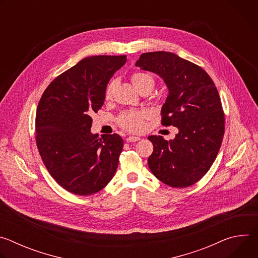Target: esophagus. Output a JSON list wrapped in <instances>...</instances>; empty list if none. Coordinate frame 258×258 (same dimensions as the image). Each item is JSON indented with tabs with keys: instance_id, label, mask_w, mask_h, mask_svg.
Segmentation results:
<instances>
[{
	"instance_id": "obj_1",
	"label": "esophagus",
	"mask_w": 258,
	"mask_h": 258,
	"mask_svg": "<svg viewBox=\"0 0 258 258\" xmlns=\"http://www.w3.org/2000/svg\"><path fill=\"white\" fill-rule=\"evenodd\" d=\"M139 140H140V137H134V136H132V137L126 138V142H128V143H131V142H137V141H139Z\"/></svg>"
}]
</instances>
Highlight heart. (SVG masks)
Masks as SVG:
<instances>
[{"instance_id": "1", "label": "heart", "mask_w": 258, "mask_h": 258, "mask_svg": "<svg viewBox=\"0 0 258 258\" xmlns=\"http://www.w3.org/2000/svg\"><path fill=\"white\" fill-rule=\"evenodd\" d=\"M132 83L134 87L140 91L144 88L150 87L153 89L154 86V79L148 75V73L144 72H135L132 76ZM114 91V83H109L105 90V99L110 100L112 98ZM147 118V113L144 111H130L123 113L119 119L118 122L120 126L131 133H139L143 131L145 125V119Z\"/></svg>"}]
</instances>
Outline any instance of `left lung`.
I'll list each match as a JSON object with an SVG mask.
<instances>
[{
  "label": "left lung",
  "mask_w": 258,
  "mask_h": 258,
  "mask_svg": "<svg viewBox=\"0 0 258 258\" xmlns=\"http://www.w3.org/2000/svg\"><path fill=\"white\" fill-rule=\"evenodd\" d=\"M136 66L163 80L168 95L161 108V123L178 130L169 141L161 136L148 137L154 147L148 158L149 168L170 187L192 186L209 170L225 134V115L216 87L200 66L173 53H144Z\"/></svg>",
  "instance_id": "8db88e82"
}]
</instances>
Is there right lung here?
Here are the masks:
<instances>
[{"label": "right lung", "mask_w": 258, "mask_h": 258, "mask_svg": "<svg viewBox=\"0 0 258 258\" xmlns=\"http://www.w3.org/2000/svg\"><path fill=\"white\" fill-rule=\"evenodd\" d=\"M126 56H91L57 77L36 109V146L52 177L70 193L88 196L112 179L123 148L117 135L92 134L93 112Z\"/></svg>", "instance_id": "obj_1"}]
</instances>
